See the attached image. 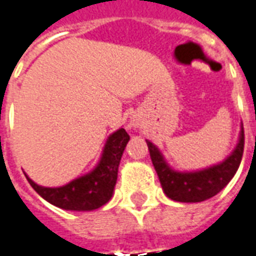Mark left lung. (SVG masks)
<instances>
[{
    "label": "left lung",
    "mask_w": 256,
    "mask_h": 256,
    "mask_svg": "<svg viewBox=\"0 0 256 256\" xmlns=\"http://www.w3.org/2000/svg\"><path fill=\"white\" fill-rule=\"evenodd\" d=\"M146 145L162 188L167 198L181 203H198L220 193L234 177L244 152V130L242 128L238 144L230 156H228L220 164L200 172H174L155 145L150 141H146Z\"/></svg>",
    "instance_id": "1"
}]
</instances>
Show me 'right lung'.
I'll return each mask as SVG.
<instances>
[{
    "instance_id": "1",
    "label": "right lung",
    "mask_w": 256,
    "mask_h": 256,
    "mask_svg": "<svg viewBox=\"0 0 256 256\" xmlns=\"http://www.w3.org/2000/svg\"><path fill=\"white\" fill-rule=\"evenodd\" d=\"M130 136L124 128L112 133L93 172L74 180L64 186L45 188L27 177L30 185L41 198L58 208L71 211H92L110 202L118 180V167Z\"/></svg>"
}]
</instances>
